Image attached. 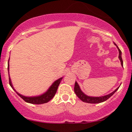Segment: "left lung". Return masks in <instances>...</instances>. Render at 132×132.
<instances>
[{"mask_svg":"<svg viewBox=\"0 0 132 132\" xmlns=\"http://www.w3.org/2000/svg\"><path fill=\"white\" fill-rule=\"evenodd\" d=\"M115 46H117V48H118V52H119V59L121 61V64L122 66H123V61H122V57H121V51L120 48H118V47L117 46V44L114 43ZM120 87V86H119ZM119 87L117 88L115 91H113L112 93H111L109 94H108L106 95H104V96H102V97H90L88 96L87 95L83 93V92L81 91L80 86H79V84H77L76 81L75 82V88H74V90H75V93L77 97H79V98L80 99L82 102H85V103H100L105 102L106 100H107L108 98H110L112 95L113 94H114L115 92H116L117 90L118 89Z\"/></svg>","mask_w":132,"mask_h":132,"instance_id":"obj_1","label":"left lung"}]
</instances>
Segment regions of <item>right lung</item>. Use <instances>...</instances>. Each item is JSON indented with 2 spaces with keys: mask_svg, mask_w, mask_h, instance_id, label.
<instances>
[{
  "mask_svg": "<svg viewBox=\"0 0 132 132\" xmlns=\"http://www.w3.org/2000/svg\"><path fill=\"white\" fill-rule=\"evenodd\" d=\"M9 60L8 62V70L9 73ZM62 77H61L55 81L53 83V84L50 86V87L48 88L47 91L46 93H44L43 94L40 95H38V96H35V97H26L24 95H23L17 93V91H15V89H14L13 86H12L11 80L10 75H9V81H10V86H11V88L13 89L14 91L16 92V93L18 95H19L20 97H21L23 100H24L25 102L27 103H29L31 104H43L46 103H47L48 102L53 98V97L55 96L56 93L57 88H58V86L59 85V84L61 83V81L62 80Z\"/></svg>",
  "mask_w": 132,
  "mask_h": 132,
  "instance_id": "add662e5",
  "label": "right lung"
}]
</instances>
